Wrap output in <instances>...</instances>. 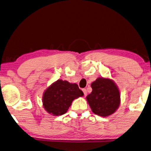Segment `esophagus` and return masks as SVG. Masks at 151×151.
Here are the masks:
<instances>
[{"label": "esophagus", "instance_id": "esophagus-1", "mask_svg": "<svg viewBox=\"0 0 151 151\" xmlns=\"http://www.w3.org/2000/svg\"><path fill=\"white\" fill-rule=\"evenodd\" d=\"M82 91H83V93H84V95H85V96H86V95H87V90L85 89H82Z\"/></svg>", "mask_w": 151, "mask_h": 151}]
</instances>
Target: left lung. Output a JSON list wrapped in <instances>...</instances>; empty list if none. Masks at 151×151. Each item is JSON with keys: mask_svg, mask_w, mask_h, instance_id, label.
<instances>
[{"mask_svg": "<svg viewBox=\"0 0 151 151\" xmlns=\"http://www.w3.org/2000/svg\"><path fill=\"white\" fill-rule=\"evenodd\" d=\"M92 92L86 97L92 112L107 117L112 115L120 104V91L114 81L109 78H98L91 85Z\"/></svg>", "mask_w": 151, "mask_h": 151, "instance_id": "left-lung-1", "label": "left lung"}]
</instances>
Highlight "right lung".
<instances>
[{"label":"right lung","mask_w":151,"mask_h":151,"mask_svg":"<svg viewBox=\"0 0 151 151\" xmlns=\"http://www.w3.org/2000/svg\"><path fill=\"white\" fill-rule=\"evenodd\" d=\"M83 96V93L76 83L58 79L45 91L42 106L52 116H61L66 113L76 99Z\"/></svg>","instance_id":"right-lung-1"}]
</instances>
